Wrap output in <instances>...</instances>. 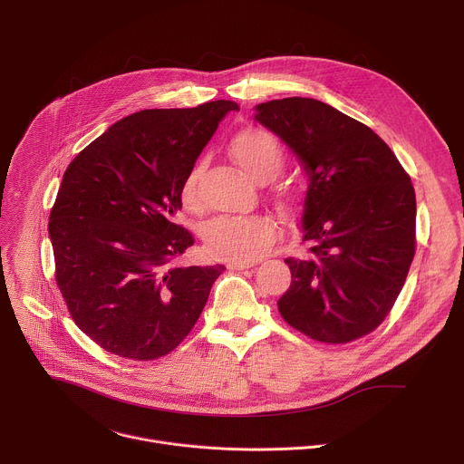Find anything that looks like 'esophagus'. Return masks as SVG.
I'll return each instance as SVG.
<instances>
[{"instance_id": "obj_1", "label": "esophagus", "mask_w": 464, "mask_h": 464, "mask_svg": "<svg viewBox=\"0 0 464 464\" xmlns=\"http://www.w3.org/2000/svg\"><path fill=\"white\" fill-rule=\"evenodd\" d=\"M255 264H256L255 258H233L227 262V268L229 270H246V268L255 266Z\"/></svg>"}]
</instances>
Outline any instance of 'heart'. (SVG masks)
Returning a JSON list of instances; mask_svg holds the SVG:
<instances>
[{
	"label": "heart",
	"instance_id": "heart-1",
	"mask_svg": "<svg viewBox=\"0 0 464 464\" xmlns=\"http://www.w3.org/2000/svg\"><path fill=\"white\" fill-rule=\"evenodd\" d=\"M231 160L253 179L262 181L276 176L285 161V152L272 131L249 126L231 138L227 145ZM196 170H190L181 185V202L188 211L202 208L196 188ZM283 198H290L283 192ZM211 255L226 258H255L268 251L277 237V222L264 213L217 217L202 229Z\"/></svg>",
	"mask_w": 464,
	"mask_h": 464
}]
</instances>
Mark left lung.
I'll use <instances>...</instances> for the list:
<instances>
[{
  "instance_id": "obj_1",
  "label": "left lung",
  "mask_w": 464,
  "mask_h": 464,
  "mask_svg": "<svg viewBox=\"0 0 464 464\" xmlns=\"http://www.w3.org/2000/svg\"><path fill=\"white\" fill-rule=\"evenodd\" d=\"M255 110L308 174L306 251L285 258L292 283L279 312L315 342H354L387 317L415 256L410 174L369 126L321 101L288 97Z\"/></svg>"
}]
</instances>
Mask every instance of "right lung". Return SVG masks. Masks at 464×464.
I'll use <instances>...</instances> for the list:
<instances>
[{
    "label": "right lung",
    "mask_w": 464,
    "mask_h": 464,
    "mask_svg": "<svg viewBox=\"0 0 464 464\" xmlns=\"http://www.w3.org/2000/svg\"><path fill=\"white\" fill-rule=\"evenodd\" d=\"M231 101L141 110L111 124L65 169L49 215L54 277L101 349L136 362L174 351L226 270L174 266L194 244L174 222L181 185Z\"/></svg>",
    "instance_id": "1"
}]
</instances>
